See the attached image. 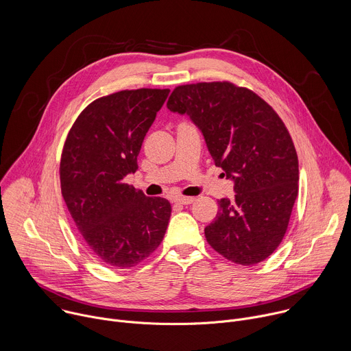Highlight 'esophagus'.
<instances>
[{"instance_id":"34e87169","label":"esophagus","mask_w":351,"mask_h":351,"mask_svg":"<svg viewBox=\"0 0 351 351\" xmlns=\"http://www.w3.org/2000/svg\"><path fill=\"white\" fill-rule=\"evenodd\" d=\"M195 201L194 197H179L175 199L176 204H180V205H189V204H193Z\"/></svg>"}]
</instances>
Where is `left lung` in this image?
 Returning <instances> with one entry per match:
<instances>
[{"label":"left lung","instance_id":"obj_1","mask_svg":"<svg viewBox=\"0 0 351 351\" xmlns=\"http://www.w3.org/2000/svg\"><path fill=\"white\" fill-rule=\"evenodd\" d=\"M168 108L189 114L236 195L219 199L205 227L208 244L227 261L254 266L281 244L299 190L292 138L276 110L254 90L230 81L176 86Z\"/></svg>","mask_w":351,"mask_h":351}]
</instances>
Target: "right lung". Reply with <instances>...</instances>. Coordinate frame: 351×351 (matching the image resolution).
<instances>
[{"label": "right lung", "instance_id": "1", "mask_svg": "<svg viewBox=\"0 0 351 351\" xmlns=\"http://www.w3.org/2000/svg\"><path fill=\"white\" fill-rule=\"evenodd\" d=\"M169 89H124L89 103L60 158V189L86 248L110 269H131L162 243L171 204L125 183Z\"/></svg>", "mask_w": 351, "mask_h": 351}]
</instances>
